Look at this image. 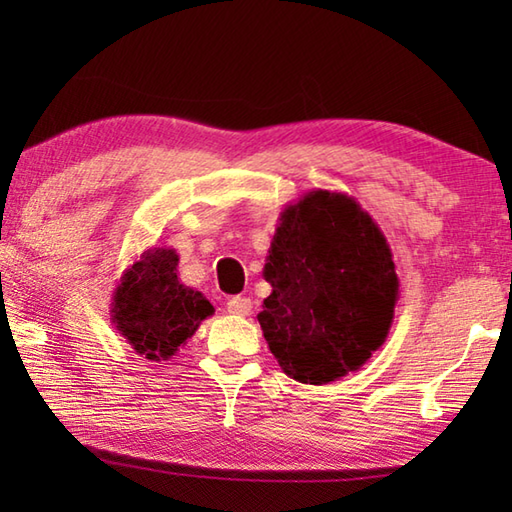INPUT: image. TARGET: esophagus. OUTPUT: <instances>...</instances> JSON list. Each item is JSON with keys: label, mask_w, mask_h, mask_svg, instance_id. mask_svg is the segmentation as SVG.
I'll list each match as a JSON object with an SVG mask.
<instances>
[{"label": "esophagus", "mask_w": 512, "mask_h": 512, "mask_svg": "<svg viewBox=\"0 0 512 512\" xmlns=\"http://www.w3.org/2000/svg\"><path fill=\"white\" fill-rule=\"evenodd\" d=\"M250 309H253V302H250V298H230L228 300V311L232 316H248Z\"/></svg>", "instance_id": "esophagus-1"}]
</instances>
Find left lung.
Here are the masks:
<instances>
[{"instance_id": "obj_1", "label": "left lung", "mask_w": 512, "mask_h": 512, "mask_svg": "<svg viewBox=\"0 0 512 512\" xmlns=\"http://www.w3.org/2000/svg\"><path fill=\"white\" fill-rule=\"evenodd\" d=\"M257 314L268 350L300 384H329L384 345L400 298L391 246L352 196L314 189L280 214Z\"/></svg>"}]
</instances>
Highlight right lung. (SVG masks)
I'll return each mask as SVG.
<instances>
[{
	"mask_svg": "<svg viewBox=\"0 0 512 512\" xmlns=\"http://www.w3.org/2000/svg\"><path fill=\"white\" fill-rule=\"evenodd\" d=\"M112 323L140 357L167 361L214 314L201 291L178 277L173 248H149L112 291Z\"/></svg>",
	"mask_w": 512,
	"mask_h": 512,
	"instance_id": "obj_1",
	"label": "right lung"
}]
</instances>
